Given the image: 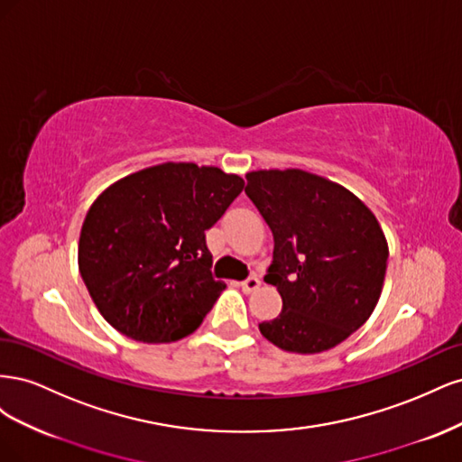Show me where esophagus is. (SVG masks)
Instances as JSON below:
<instances>
[{
	"instance_id": "1",
	"label": "esophagus",
	"mask_w": 462,
	"mask_h": 462,
	"mask_svg": "<svg viewBox=\"0 0 462 462\" xmlns=\"http://www.w3.org/2000/svg\"><path fill=\"white\" fill-rule=\"evenodd\" d=\"M258 287H260V279H258L256 275H250V277H246L245 282L241 283V289H243L245 292H254Z\"/></svg>"
}]
</instances>
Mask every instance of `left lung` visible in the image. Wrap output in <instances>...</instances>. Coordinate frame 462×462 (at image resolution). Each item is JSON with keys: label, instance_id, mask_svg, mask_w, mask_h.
I'll return each mask as SVG.
<instances>
[{"label": "left lung", "instance_id": "8db88e82", "mask_svg": "<svg viewBox=\"0 0 462 462\" xmlns=\"http://www.w3.org/2000/svg\"><path fill=\"white\" fill-rule=\"evenodd\" d=\"M245 192L273 233L263 282L283 300L260 333L299 355L339 345L380 300L389 256L380 223L351 190L302 170L246 173Z\"/></svg>", "mask_w": 462, "mask_h": 462}]
</instances>
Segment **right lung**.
Masks as SVG:
<instances>
[{"label":"right lung","instance_id":"1","mask_svg":"<svg viewBox=\"0 0 462 462\" xmlns=\"http://www.w3.org/2000/svg\"><path fill=\"white\" fill-rule=\"evenodd\" d=\"M243 187L219 167L171 162L107 187L79 241L82 282L106 321L143 343L197 329L226 289L212 277L206 231Z\"/></svg>","mask_w":462,"mask_h":462}]
</instances>
